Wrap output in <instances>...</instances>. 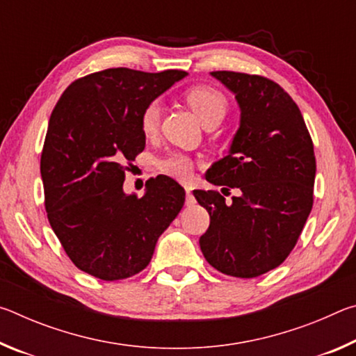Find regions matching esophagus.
Listing matches in <instances>:
<instances>
[{"label": "esophagus", "mask_w": 356, "mask_h": 356, "mask_svg": "<svg viewBox=\"0 0 356 356\" xmlns=\"http://www.w3.org/2000/svg\"><path fill=\"white\" fill-rule=\"evenodd\" d=\"M185 204L186 206H195L196 204V200H195V196H193V193H191V188H186V200H185Z\"/></svg>", "instance_id": "1"}]
</instances>
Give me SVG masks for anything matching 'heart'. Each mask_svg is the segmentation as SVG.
<instances>
[{
  "label": "heart",
  "instance_id": "b5f03b06",
  "mask_svg": "<svg viewBox=\"0 0 356 356\" xmlns=\"http://www.w3.org/2000/svg\"><path fill=\"white\" fill-rule=\"evenodd\" d=\"M185 99L188 102L191 110L195 111L197 119L202 122V125L210 119H222L227 108L225 95L209 86L191 88L185 94ZM161 113H163V108H161L159 102H152V104H149L144 108L141 114V129L144 135L154 136L159 131ZM160 170L171 177H176L179 180H188L193 172V163L185 155L172 154L160 161Z\"/></svg>",
  "mask_w": 356,
  "mask_h": 356
}]
</instances>
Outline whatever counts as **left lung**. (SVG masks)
I'll use <instances>...</instances> for the list:
<instances>
[{
    "label": "left lung",
    "mask_w": 356,
    "mask_h": 356,
    "mask_svg": "<svg viewBox=\"0 0 356 356\" xmlns=\"http://www.w3.org/2000/svg\"><path fill=\"white\" fill-rule=\"evenodd\" d=\"M236 95L240 120L227 155L209 168L207 182L238 188L226 204L220 193L195 190L210 215L200 238L206 261L236 278H256L284 262L312 209L316 156L298 106L268 78L210 72Z\"/></svg>",
    "instance_id": "1"
}]
</instances>
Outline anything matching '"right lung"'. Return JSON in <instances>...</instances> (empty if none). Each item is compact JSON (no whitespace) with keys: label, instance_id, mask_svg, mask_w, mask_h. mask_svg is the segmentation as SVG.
I'll use <instances>...</instances> for the list:
<instances>
[{"label":"right lung","instance_id":"add662e5","mask_svg":"<svg viewBox=\"0 0 356 356\" xmlns=\"http://www.w3.org/2000/svg\"><path fill=\"white\" fill-rule=\"evenodd\" d=\"M186 75L95 72L72 83L51 113L40 159L48 221L72 262L95 278L146 268L184 207L185 190L168 176L147 180L141 197L125 193L124 165L146 146L144 108Z\"/></svg>","mask_w":356,"mask_h":356}]
</instances>
